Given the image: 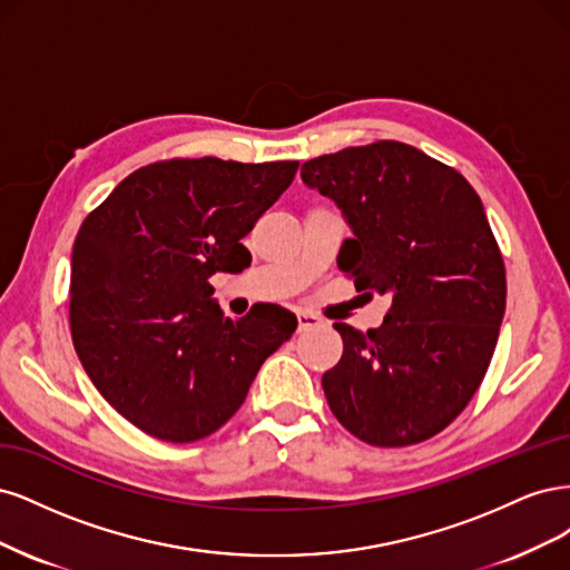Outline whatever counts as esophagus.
<instances>
[{
    "mask_svg": "<svg viewBox=\"0 0 570 570\" xmlns=\"http://www.w3.org/2000/svg\"><path fill=\"white\" fill-rule=\"evenodd\" d=\"M320 324L322 320L317 315H312V312H298V332H307V328H315Z\"/></svg>",
    "mask_w": 570,
    "mask_h": 570,
    "instance_id": "esophagus-1",
    "label": "esophagus"
}]
</instances>
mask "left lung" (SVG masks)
I'll return each instance as SVG.
<instances>
[{"label": "left lung", "instance_id": "obj_1", "mask_svg": "<svg viewBox=\"0 0 570 570\" xmlns=\"http://www.w3.org/2000/svg\"><path fill=\"white\" fill-rule=\"evenodd\" d=\"M301 177L353 227L341 272L393 298L366 334L334 324L343 355L322 376L328 407L370 445L424 443L479 391L504 317L507 272L481 198L450 165L393 139L312 158Z\"/></svg>", "mask_w": 570, "mask_h": 570}]
</instances>
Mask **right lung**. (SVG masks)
Segmentation results:
<instances>
[{"label": "right lung", "instance_id": "1", "mask_svg": "<svg viewBox=\"0 0 570 570\" xmlns=\"http://www.w3.org/2000/svg\"><path fill=\"white\" fill-rule=\"evenodd\" d=\"M296 170L298 160H158L85 217L70 263L72 345L108 405L139 431L168 443L215 433L296 332V315L279 305L225 317L208 282L250 265L242 238Z\"/></svg>", "mask_w": 570, "mask_h": 570}]
</instances>
